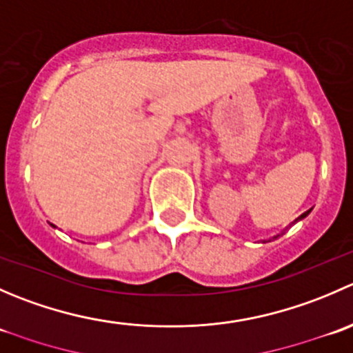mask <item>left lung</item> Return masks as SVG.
Returning <instances> with one entry per match:
<instances>
[{
  "instance_id": "left-lung-1",
  "label": "left lung",
  "mask_w": 353,
  "mask_h": 353,
  "mask_svg": "<svg viewBox=\"0 0 353 353\" xmlns=\"http://www.w3.org/2000/svg\"><path fill=\"white\" fill-rule=\"evenodd\" d=\"M309 212H311V210H309ZM309 212H305V213H304V215H301V219H304V216H305V215H307V213H309Z\"/></svg>"
}]
</instances>
